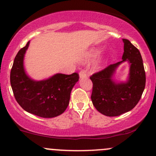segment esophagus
I'll use <instances>...</instances> for the list:
<instances>
[{"label":"esophagus","mask_w":156,"mask_h":156,"mask_svg":"<svg viewBox=\"0 0 156 156\" xmlns=\"http://www.w3.org/2000/svg\"><path fill=\"white\" fill-rule=\"evenodd\" d=\"M79 77L80 78H87V74H86V72L84 70L80 71L79 73Z\"/></svg>","instance_id":"esophagus-1"}]
</instances>
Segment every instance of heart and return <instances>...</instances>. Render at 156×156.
Segmentation results:
<instances>
[{"mask_svg":"<svg viewBox=\"0 0 156 156\" xmlns=\"http://www.w3.org/2000/svg\"><path fill=\"white\" fill-rule=\"evenodd\" d=\"M101 52V50L98 48H92L91 49L88 50L87 51H86V53L83 55V60L85 61H89L92 60L93 58H94L95 57L98 56L100 54V53ZM100 63L101 62H98V64H95L94 67V69H98L100 67Z\"/></svg>","mask_w":156,"mask_h":156,"instance_id":"heart-1","label":"heart"}]
</instances>
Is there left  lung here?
<instances>
[{
	"label": "left lung",
	"instance_id": "8db88e82",
	"mask_svg": "<svg viewBox=\"0 0 156 156\" xmlns=\"http://www.w3.org/2000/svg\"><path fill=\"white\" fill-rule=\"evenodd\" d=\"M122 60L90 77L93 83L91 96L93 105L108 117H117L132 110L139 103L145 87V72L140 52L129 40L122 39ZM125 61L130 64L129 77L126 82H117L113 78L115 69Z\"/></svg>",
	"mask_w": 156,
	"mask_h": 156
}]
</instances>
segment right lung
<instances>
[{
	"label": "right lung",
	"mask_w": 156,
	"mask_h": 156,
	"mask_svg": "<svg viewBox=\"0 0 156 156\" xmlns=\"http://www.w3.org/2000/svg\"><path fill=\"white\" fill-rule=\"evenodd\" d=\"M30 41L20 49L11 69L10 82L19 105L27 112L44 118L57 117L69 105L70 93L79 79L78 73H56L47 79L36 80L27 74L24 57Z\"/></svg>",
	"instance_id": "right-lung-1"
}]
</instances>
